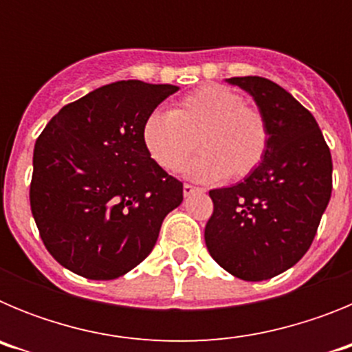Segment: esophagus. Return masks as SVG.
<instances>
[{
	"mask_svg": "<svg viewBox=\"0 0 352 352\" xmlns=\"http://www.w3.org/2000/svg\"><path fill=\"white\" fill-rule=\"evenodd\" d=\"M199 190H201V188H197V186H194V185H188V183H185V185H183V195H185V197H188V195L195 194V192H199Z\"/></svg>",
	"mask_w": 352,
	"mask_h": 352,
	"instance_id": "esophagus-1",
	"label": "esophagus"
}]
</instances>
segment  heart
Wrapping results in <instances>:
<instances>
[{
    "label": "heart",
    "mask_w": 352,
    "mask_h": 352,
    "mask_svg": "<svg viewBox=\"0 0 352 352\" xmlns=\"http://www.w3.org/2000/svg\"><path fill=\"white\" fill-rule=\"evenodd\" d=\"M268 141L263 114L222 84H204L176 102L170 113H149L142 125L149 157L169 173L182 170L195 148H203L186 169L197 182L245 178L264 160Z\"/></svg>",
    "instance_id": "heart-1"
}]
</instances>
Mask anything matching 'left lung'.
Returning <instances> with one entry per match:
<instances>
[{"instance_id": "8db88e82", "label": "left lung", "mask_w": 352, "mask_h": 352, "mask_svg": "<svg viewBox=\"0 0 352 352\" xmlns=\"http://www.w3.org/2000/svg\"><path fill=\"white\" fill-rule=\"evenodd\" d=\"M254 98L270 132L268 151L243 182L210 190L208 252L226 272L261 282L307 254L331 197V153L316 118L273 80L227 79Z\"/></svg>"}]
</instances>
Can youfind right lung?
<instances>
[{
    "instance_id": "obj_1",
    "label": "right lung",
    "mask_w": 352,
    "mask_h": 352,
    "mask_svg": "<svg viewBox=\"0 0 352 352\" xmlns=\"http://www.w3.org/2000/svg\"><path fill=\"white\" fill-rule=\"evenodd\" d=\"M173 84L118 80L65 105L33 151L31 213L61 266L91 280L133 270L157 243L183 183L149 157L142 125L178 91Z\"/></svg>"
}]
</instances>
